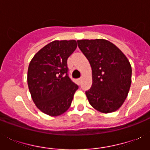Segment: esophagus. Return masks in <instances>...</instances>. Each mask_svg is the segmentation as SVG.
<instances>
[{"instance_id":"obj_1","label":"esophagus","mask_w":150,"mask_h":150,"mask_svg":"<svg viewBox=\"0 0 150 150\" xmlns=\"http://www.w3.org/2000/svg\"><path fill=\"white\" fill-rule=\"evenodd\" d=\"M82 78H79V79H78V81H79V83H81V82H82Z\"/></svg>"}]
</instances>
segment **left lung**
Masks as SVG:
<instances>
[{
  "label": "left lung",
  "mask_w": 150,
  "mask_h": 150,
  "mask_svg": "<svg viewBox=\"0 0 150 150\" xmlns=\"http://www.w3.org/2000/svg\"><path fill=\"white\" fill-rule=\"evenodd\" d=\"M77 43L92 68L93 84L86 91L89 103L102 113L116 111L130 89L129 61L116 46L106 40H82Z\"/></svg>",
  "instance_id": "left-lung-1"
}]
</instances>
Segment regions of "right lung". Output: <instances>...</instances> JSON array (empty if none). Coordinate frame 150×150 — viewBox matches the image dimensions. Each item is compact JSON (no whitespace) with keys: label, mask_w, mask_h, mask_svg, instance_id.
Here are the masks:
<instances>
[{"label":"right lung","mask_w":150,"mask_h":150,"mask_svg":"<svg viewBox=\"0 0 150 150\" xmlns=\"http://www.w3.org/2000/svg\"><path fill=\"white\" fill-rule=\"evenodd\" d=\"M76 47L75 40L53 41L39 50L29 63V92L44 114L58 116L70 107L79 86L68 75L67 61Z\"/></svg>","instance_id":"right-lung-1"}]
</instances>
